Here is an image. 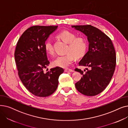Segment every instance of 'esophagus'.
<instances>
[{"mask_svg":"<svg viewBox=\"0 0 128 128\" xmlns=\"http://www.w3.org/2000/svg\"><path fill=\"white\" fill-rule=\"evenodd\" d=\"M64 71L65 72H74V70H72V69H70V68H66V69H65Z\"/></svg>","mask_w":128,"mask_h":128,"instance_id":"34e87169","label":"esophagus"}]
</instances>
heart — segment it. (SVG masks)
Listing matches in <instances>:
<instances>
[{
	"instance_id": "1",
	"label": "heart",
	"mask_w": 128,
	"mask_h": 128,
	"mask_svg": "<svg viewBox=\"0 0 128 128\" xmlns=\"http://www.w3.org/2000/svg\"><path fill=\"white\" fill-rule=\"evenodd\" d=\"M57 37L63 42L68 44V53L65 55L57 56L52 61L54 66L66 68L70 66L74 61L75 57L79 58L84 56L87 49V42L82 37H76V35L72 32L64 30L59 32ZM44 49L49 55L53 56L54 53L52 42L50 39L46 40L44 42Z\"/></svg>"
}]
</instances>
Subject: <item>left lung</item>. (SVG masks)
Listing matches in <instances>:
<instances>
[{
    "instance_id": "1",
    "label": "left lung",
    "mask_w": 128,
    "mask_h": 128,
    "mask_svg": "<svg viewBox=\"0 0 128 128\" xmlns=\"http://www.w3.org/2000/svg\"><path fill=\"white\" fill-rule=\"evenodd\" d=\"M72 27L83 32L89 42V51L79 66H87L90 70L86 68L85 72L77 68L75 70L82 75L75 84L76 88L85 96H96L106 88L113 76L116 64L115 48L110 37L95 27L90 25Z\"/></svg>"
}]
</instances>
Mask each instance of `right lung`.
Listing matches in <instances>:
<instances>
[{
	"label": "right lung",
	"mask_w": 128,
	"mask_h": 128,
	"mask_svg": "<svg viewBox=\"0 0 128 128\" xmlns=\"http://www.w3.org/2000/svg\"><path fill=\"white\" fill-rule=\"evenodd\" d=\"M58 26H33L18 39L14 52L18 75L22 82L32 94L48 96L56 90L58 77L63 68L56 67L44 72L50 63L44 42Z\"/></svg>",
	"instance_id": "right-lung-1"
}]
</instances>
